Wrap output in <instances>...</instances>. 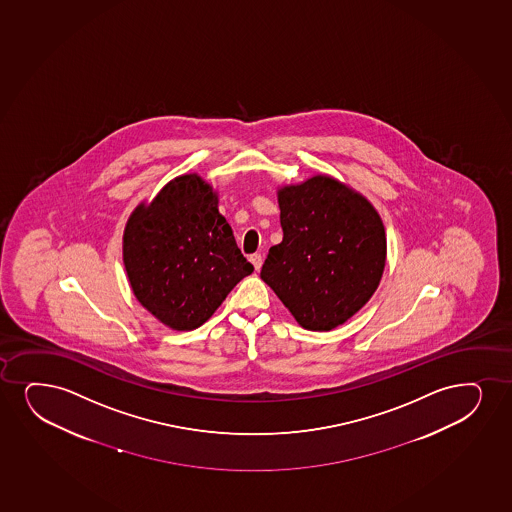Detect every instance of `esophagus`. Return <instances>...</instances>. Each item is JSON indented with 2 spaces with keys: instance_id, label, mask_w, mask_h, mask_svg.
I'll return each instance as SVG.
<instances>
[{
  "instance_id": "obj_1",
  "label": "esophagus",
  "mask_w": 512,
  "mask_h": 512,
  "mask_svg": "<svg viewBox=\"0 0 512 512\" xmlns=\"http://www.w3.org/2000/svg\"><path fill=\"white\" fill-rule=\"evenodd\" d=\"M250 262H252L253 267H255V271H259L264 259H262V255H260V253H253V255H250Z\"/></svg>"
}]
</instances>
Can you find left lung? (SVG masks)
Listing matches in <instances>:
<instances>
[{"mask_svg":"<svg viewBox=\"0 0 512 512\" xmlns=\"http://www.w3.org/2000/svg\"><path fill=\"white\" fill-rule=\"evenodd\" d=\"M283 241L260 278L310 331H331L373 297L386 262L383 221L371 202L331 176L278 190Z\"/></svg>","mask_w":512,"mask_h":512,"instance_id":"left-lung-1","label":"left lung"}]
</instances>
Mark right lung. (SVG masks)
Segmentation results:
<instances>
[{"label":"right lung","mask_w":512,"mask_h":512,"mask_svg":"<svg viewBox=\"0 0 512 512\" xmlns=\"http://www.w3.org/2000/svg\"><path fill=\"white\" fill-rule=\"evenodd\" d=\"M217 205L209 183L184 174L139 203L126 224L122 255L134 297L176 331L200 328L253 272Z\"/></svg>","instance_id":"obj_1"}]
</instances>
